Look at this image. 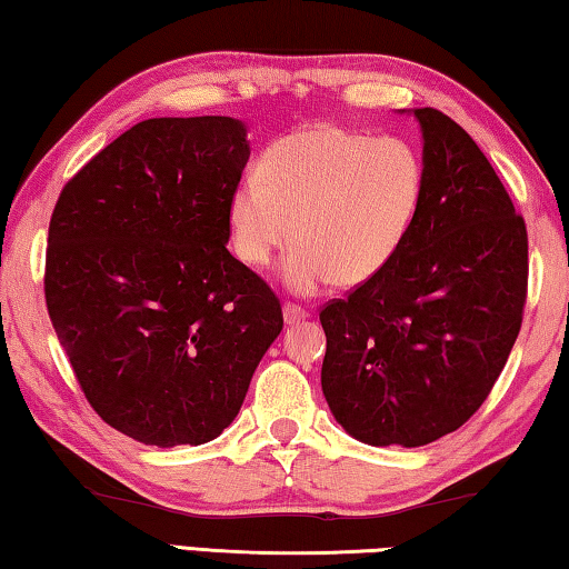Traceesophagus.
Here are the masks:
<instances>
[{
	"mask_svg": "<svg viewBox=\"0 0 569 569\" xmlns=\"http://www.w3.org/2000/svg\"><path fill=\"white\" fill-rule=\"evenodd\" d=\"M306 319H308V313L303 311L301 306H293V303H286L283 306V321H286V326H296V323H301Z\"/></svg>",
	"mask_w": 569,
	"mask_h": 569,
	"instance_id": "1",
	"label": "esophagus"
}]
</instances>
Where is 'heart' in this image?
Segmentation results:
<instances>
[{"instance_id":"obj_1","label":"heart","mask_w":569,"mask_h":569,"mask_svg":"<svg viewBox=\"0 0 569 569\" xmlns=\"http://www.w3.org/2000/svg\"><path fill=\"white\" fill-rule=\"evenodd\" d=\"M423 196V162L401 138L319 124L286 134L258 162V178L233 190L228 223L236 256L250 268L281 266L291 293L326 283L356 288L377 278L407 238Z\"/></svg>"}]
</instances>
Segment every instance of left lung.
Wrapping results in <instances>:
<instances>
[{"label":"left lung","instance_id":"1","mask_svg":"<svg viewBox=\"0 0 569 569\" xmlns=\"http://www.w3.org/2000/svg\"><path fill=\"white\" fill-rule=\"evenodd\" d=\"M421 128L423 196L393 261L321 311V389L346 435L423 447L492 391L522 326L527 228L477 142L435 108Z\"/></svg>","mask_w":569,"mask_h":569}]
</instances>
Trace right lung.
<instances>
[{
  "mask_svg": "<svg viewBox=\"0 0 569 569\" xmlns=\"http://www.w3.org/2000/svg\"><path fill=\"white\" fill-rule=\"evenodd\" d=\"M243 120L152 118L67 182L50 220L47 311L84 397L170 449L223 435L278 333L281 303L230 256Z\"/></svg>",
  "mask_w": 569,
  "mask_h": 569,
  "instance_id": "1",
  "label": "right lung"
}]
</instances>
